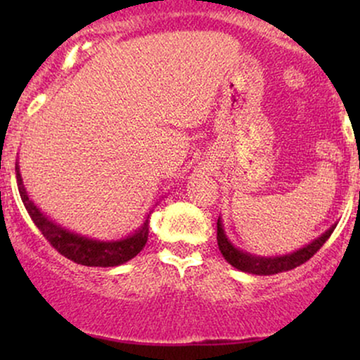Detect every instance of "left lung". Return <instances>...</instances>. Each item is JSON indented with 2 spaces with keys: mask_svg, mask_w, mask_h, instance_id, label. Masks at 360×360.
Masks as SVG:
<instances>
[{
  "mask_svg": "<svg viewBox=\"0 0 360 360\" xmlns=\"http://www.w3.org/2000/svg\"><path fill=\"white\" fill-rule=\"evenodd\" d=\"M333 230H335V225H333L332 229L326 230L321 237H318L311 243L304 245L303 249L291 252V254H286V255H278V257H259V255H252L249 252L237 249V247L226 238L220 218H218L217 221V240H218V249H220L221 255L225 257L226 262L232 264L235 269L242 272H249V274L271 276V274H278V272L295 269V267H298L301 264H304L307 260L311 259L313 255L321 249V245L328 240Z\"/></svg>",
  "mask_w": 360,
  "mask_h": 360,
  "instance_id": "obj_1",
  "label": "left lung"
}]
</instances>
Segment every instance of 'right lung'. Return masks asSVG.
I'll use <instances>...</instances> for the list:
<instances>
[{
  "mask_svg": "<svg viewBox=\"0 0 360 360\" xmlns=\"http://www.w3.org/2000/svg\"><path fill=\"white\" fill-rule=\"evenodd\" d=\"M16 183H18V191L22 196V201L27 208L28 214L34 220L37 229L42 232L47 238V242L64 257L74 260L76 264L89 267H115L120 264H125L127 260L134 259L140 250L146 247L148 238V217L143 221V225L134 235H128L127 238L122 240H111L101 242L94 240V238L82 237L69 230L62 229L51 218L45 217L39 208L34 205V201L28 198L27 189L23 186L22 174H20V167L16 164Z\"/></svg>",
  "mask_w": 360,
  "mask_h": 360,
  "instance_id": "right-lung-1",
  "label": "right lung"
}]
</instances>
